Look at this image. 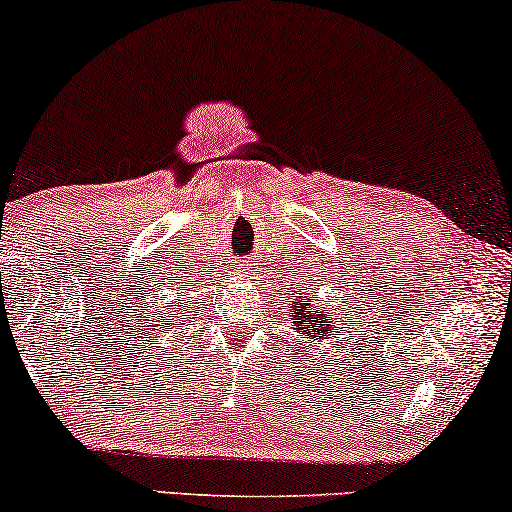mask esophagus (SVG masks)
Instances as JSON below:
<instances>
[{
  "instance_id": "34e87169",
  "label": "esophagus",
  "mask_w": 512,
  "mask_h": 512,
  "mask_svg": "<svg viewBox=\"0 0 512 512\" xmlns=\"http://www.w3.org/2000/svg\"><path fill=\"white\" fill-rule=\"evenodd\" d=\"M240 268H242V270H249V261H242Z\"/></svg>"
}]
</instances>
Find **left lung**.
<instances>
[{
  "label": "left lung",
  "mask_w": 512,
  "mask_h": 512,
  "mask_svg": "<svg viewBox=\"0 0 512 512\" xmlns=\"http://www.w3.org/2000/svg\"><path fill=\"white\" fill-rule=\"evenodd\" d=\"M315 301L317 296H310L301 291V296L291 301V310H289V320L294 322V327H298L303 331V336H313V338H322L331 336V329H334V322H329L327 317L320 315L317 317L315 313Z\"/></svg>",
  "instance_id": "left-lung-1"
}]
</instances>
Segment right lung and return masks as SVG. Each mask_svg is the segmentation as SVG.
<instances>
[{"label": "right lung", "mask_w": 512, "mask_h": 512, "mask_svg": "<svg viewBox=\"0 0 512 512\" xmlns=\"http://www.w3.org/2000/svg\"><path fill=\"white\" fill-rule=\"evenodd\" d=\"M188 298H190V294H188V291H185V301H183V291H181V294H178V296H176V301H174V303H171V305H169V308H167V310H171V317H174V315H181V317H183V313H181V308H185V303H188Z\"/></svg>", "instance_id": "add662e5"}]
</instances>
